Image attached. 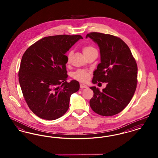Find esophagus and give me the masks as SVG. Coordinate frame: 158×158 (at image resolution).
<instances>
[{
	"instance_id": "obj_1",
	"label": "esophagus",
	"mask_w": 158,
	"mask_h": 158,
	"mask_svg": "<svg viewBox=\"0 0 158 158\" xmlns=\"http://www.w3.org/2000/svg\"><path fill=\"white\" fill-rule=\"evenodd\" d=\"M80 87H81V88H88V86H87L86 85L83 84V83H81V84H80Z\"/></svg>"
}]
</instances>
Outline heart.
I'll return each instance as SVG.
<instances>
[{
  "mask_svg": "<svg viewBox=\"0 0 158 158\" xmlns=\"http://www.w3.org/2000/svg\"><path fill=\"white\" fill-rule=\"evenodd\" d=\"M95 50V48L90 45H86L82 48V52L83 54L85 55L90 53L92 50ZM72 52H70L69 54V56H70ZM73 77L76 80L85 82H87L89 79V73L88 71L86 70H78L73 74Z\"/></svg>",
  "mask_w": 158,
  "mask_h": 158,
  "instance_id": "b5f03b06",
  "label": "heart"
}]
</instances>
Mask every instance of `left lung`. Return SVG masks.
Returning <instances> with one entry per match:
<instances>
[{
  "mask_svg": "<svg viewBox=\"0 0 158 158\" xmlns=\"http://www.w3.org/2000/svg\"><path fill=\"white\" fill-rule=\"evenodd\" d=\"M88 37L98 45L101 57L92 82L107 83L101 92L96 86L90 87L94 96L89 104L98 114L112 116L123 111L133 97L137 66L129 47L120 38L99 32H90Z\"/></svg>",
  "mask_w": 158,
  "mask_h": 158,
  "instance_id": "1",
  "label": "left lung"
}]
</instances>
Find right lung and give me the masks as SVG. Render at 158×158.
<instances>
[{"label": "right lung", "mask_w": 158, "mask_h": 158, "mask_svg": "<svg viewBox=\"0 0 158 158\" xmlns=\"http://www.w3.org/2000/svg\"><path fill=\"white\" fill-rule=\"evenodd\" d=\"M80 39L79 35L43 38L23 54L19 82L27 105L38 117L60 118L69 109L71 95L79 89L78 81L66 82L65 54Z\"/></svg>", "instance_id": "1"}]
</instances>
